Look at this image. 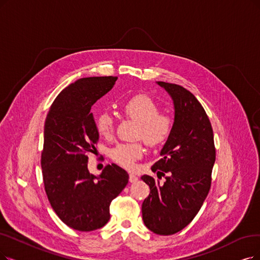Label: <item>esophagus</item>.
<instances>
[{
  "mask_svg": "<svg viewBox=\"0 0 260 260\" xmlns=\"http://www.w3.org/2000/svg\"><path fill=\"white\" fill-rule=\"evenodd\" d=\"M138 180H139V178H138L137 175H134V174L129 175V181L130 182H137Z\"/></svg>",
  "mask_w": 260,
  "mask_h": 260,
  "instance_id": "obj_1",
  "label": "esophagus"
}]
</instances>
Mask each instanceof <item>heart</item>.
Instances as JSON below:
<instances>
[{
	"label": "heart",
	"mask_w": 260,
	"mask_h": 260,
	"mask_svg": "<svg viewBox=\"0 0 260 260\" xmlns=\"http://www.w3.org/2000/svg\"><path fill=\"white\" fill-rule=\"evenodd\" d=\"M128 117L139 123L138 138L143 139L149 146H159L168 140L173 129L172 118L160 114L157 103L146 95H136L121 107ZM96 127L100 136L109 138L114 130V118L109 113H101L96 119ZM143 154L141 143H122L111 149V158L116 163L132 168L137 159Z\"/></svg>",
	"instance_id": "heart-1"
}]
</instances>
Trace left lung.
Wrapping results in <instances>:
<instances>
[{"mask_svg": "<svg viewBox=\"0 0 260 260\" xmlns=\"http://www.w3.org/2000/svg\"><path fill=\"white\" fill-rule=\"evenodd\" d=\"M157 83L171 96L175 116L161 158L151 166L159 179L142 176L150 188L142 215L149 231L169 236L190 224L203 206L211 185L215 148L210 120L192 92L177 84ZM161 175L164 182L159 181Z\"/></svg>", "mask_w": 260, "mask_h": 260, "instance_id": "left-lung-1", "label": "left lung"}]
</instances>
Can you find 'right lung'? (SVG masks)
<instances>
[{
    "label": "right lung",
    "mask_w": 260,
    "mask_h": 260,
    "mask_svg": "<svg viewBox=\"0 0 260 260\" xmlns=\"http://www.w3.org/2000/svg\"><path fill=\"white\" fill-rule=\"evenodd\" d=\"M116 77L83 78L59 92L49 110L44 130L41 169L48 200L57 216L79 232H91L110 220L111 202L129 175L116 164L99 176L87 169L88 152L99 140L91 107L109 92Z\"/></svg>",
    "instance_id": "right-lung-1"
}]
</instances>
